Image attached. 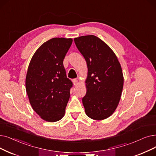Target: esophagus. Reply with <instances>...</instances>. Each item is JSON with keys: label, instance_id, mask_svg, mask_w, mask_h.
<instances>
[{"label": "esophagus", "instance_id": "esophagus-1", "mask_svg": "<svg viewBox=\"0 0 156 156\" xmlns=\"http://www.w3.org/2000/svg\"><path fill=\"white\" fill-rule=\"evenodd\" d=\"M73 83L74 85H76L78 84V80H77V79H73Z\"/></svg>", "mask_w": 156, "mask_h": 156}]
</instances>
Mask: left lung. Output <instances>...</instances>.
I'll use <instances>...</instances> for the list:
<instances>
[{
    "mask_svg": "<svg viewBox=\"0 0 156 156\" xmlns=\"http://www.w3.org/2000/svg\"><path fill=\"white\" fill-rule=\"evenodd\" d=\"M74 41L88 68L87 93L82 99L86 115L96 120L106 119L115 111L122 92L120 64L110 46L96 36H80Z\"/></svg>",
    "mask_w": 156,
    "mask_h": 156,
    "instance_id": "left-lung-1",
    "label": "left lung"
}]
</instances>
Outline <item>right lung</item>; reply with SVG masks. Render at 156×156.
<instances>
[{"label": "right lung", "instance_id": "1", "mask_svg": "<svg viewBox=\"0 0 156 156\" xmlns=\"http://www.w3.org/2000/svg\"><path fill=\"white\" fill-rule=\"evenodd\" d=\"M71 38L54 37L41 45L32 56L25 79L26 92L33 110L45 121L64 116L73 83L63 61Z\"/></svg>", "mask_w": 156, "mask_h": 156}]
</instances>
